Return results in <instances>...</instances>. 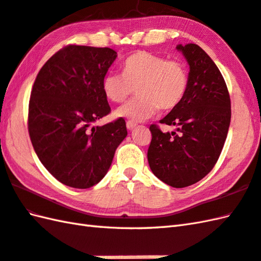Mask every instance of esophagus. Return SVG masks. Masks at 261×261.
Segmentation results:
<instances>
[{
  "instance_id": "34e87169",
  "label": "esophagus",
  "mask_w": 261,
  "mask_h": 261,
  "mask_svg": "<svg viewBox=\"0 0 261 261\" xmlns=\"http://www.w3.org/2000/svg\"><path fill=\"white\" fill-rule=\"evenodd\" d=\"M126 126H127V129L132 130V129H134V128H135V127H136V124L134 123V121L128 120V121H126Z\"/></svg>"
}]
</instances>
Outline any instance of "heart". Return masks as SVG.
Segmentation results:
<instances>
[{
	"label": "heart",
	"instance_id": "obj_1",
	"mask_svg": "<svg viewBox=\"0 0 261 261\" xmlns=\"http://www.w3.org/2000/svg\"><path fill=\"white\" fill-rule=\"evenodd\" d=\"M135 87L140 95L117 108L116 116L143 121L160 107L169 111L182 101L189 87L188 68L181 60L138 51L126 58L123 73L109 72L102 80L103 92L115 102L126 100Z\"/></svg>",
	"mask_w": 261,
	"mask_h": 261
}]
</instances>
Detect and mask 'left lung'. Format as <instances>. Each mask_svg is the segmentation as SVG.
<instances>
[{
	"mask_svg": "<svg viewBox=\"0 0 261 261\" xmlns=\"http://www.w3.org/2000/svg\"><path fill=\"white\" fill-rule=\"evenodd\" d=\"M176 49L190 66L189 87L182 101L160 123L176 126L178 134L150 125L147 160L161 181L185 188L216 165L228 135L231 102L221 72L203 49L194 43L178 44Z\"/></svg>",
	"mask_w": 261,
	"mask_h": 261,
	"instance_id": "8db88e82",
	"label": "left lung"
}]
</instances>
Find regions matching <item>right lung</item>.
<instances>
[{
    "label": "right lung",
    "instance_id": "obj_1",
    "mask_svg": "<svg viewBox=\"0 0 261 261\" xmlns=\"http://www.w3.org/2000/svg\"><path fill=\"white\" fill-rule=\"evenodd\" d=\"M116 57L111 48L67 45L44 63L33 84L29 135L43 166L67 187L100 182L127 136L124 118L92 126L111 113L102 80Z\"/></svg>",
    "mask_w": 261,
    "mask_h": 261
}]
</instances>
